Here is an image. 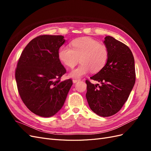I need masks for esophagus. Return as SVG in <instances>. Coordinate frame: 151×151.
Returning <instances> with one entry per match:
<instances>
[{
  "instance_id": "34e87169",
  "label": "esophagus",
  "mask_w": 151,
  "mask_h": 151,
  "mask_svg": "<svg viewBox=\"0 0 151 151\" xmlns=\"http://www.w3.org/2000/svg\"><path fill=\"white\" fill-rule=\"evenodd\" d=\"M79 81H80V79H73V83H76Z\"/></svg>"
}]
</instances>
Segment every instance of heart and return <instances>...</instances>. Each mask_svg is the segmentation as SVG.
<instances>
[{
  "mask_svg": "<svg viewBox=\"0 0 151 151\" xmlns=\"http://www.w3.org/2000/svg\"><path fill=\"white\" fill-rule=\"evenodd\" d=\"M70 47L63 45L58 50V57L66 67L74 68L80 61V65L69 73L72 78H80L91 70L99 72L106 65L108 58L106 47L88 37L73 40Z\"/></svg>",
  "mask_w": 151,
  "mask_h": 151,
  "instance_id": "heart-1",
  "label": "heart"
}]
</instances>
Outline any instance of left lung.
<instances>
[{"instance_id":"1","label":"left lung","mask_w":151,"mask_h":151,"mask_svg":"<svg viewBox=\"0 0 151 151\" xmlns=\"http://www.w3.org/2000/svg\"><path fill=\"white\" fill-rule=\"evenodd\" d=\"M104 43L108 51L106 65L91 79L101 83L93 84L88 80L86 94L93 112L103 117L119 111L127 101L135 83V62L126 45L107 36Z\"/></svg>"}]
</instances>
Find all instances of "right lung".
Returning <instances> with one entry per match:
<instances>
[{"label":"right lung","instance_id":"obj_1","mask_svg":"<svg viewBox=\"0 0 151 151\" xmlns=\"http://www.w3.org/2000/svg\"><path fill=\"white\" fill-rule=\"evenodd\" d=\"M62 35H41L32 40L18 60L15 77L22 101L42 117L52 116L62 108L72 81H60L66 70L58 52L65 43Z\"/></svg>","mask_w":151,"mask_h":151}]
</instances>
